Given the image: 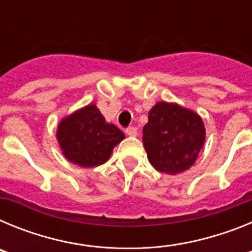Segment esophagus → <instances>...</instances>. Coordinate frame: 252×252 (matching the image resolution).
I'll list each match as a JSON object with an SVG mask.
<instances>
[{"label": "esophagus", "instance_id": "1", "mask_svg": "<svg viewBox=\"0 0 252 252\" xmlns=\"http://www.w3.org/2000/svg\"><path fill=\"white\" fill-rule=\"evenodd\" d=\"M126 133H127L128 136H137V128L136 127H128L126 128Z\"/></svg>", "mask_w": 252, "mask_h": 252}]
</instances>
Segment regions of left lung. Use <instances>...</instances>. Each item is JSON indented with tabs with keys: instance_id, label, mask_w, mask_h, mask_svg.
<instances>
[{
	"instance_id": "left-lung-1",
	"label": "left lung",
	"mask_w": 252,
	"mask_h": 252,
	"mask_svg": "<svg viewBox=\"0 0 252 252\" xmlns=\"http://www.w3.org/2000/svg\"><path fill=\"white\" fill-rule=\"evenodd\" d=\"M206 140V127L195 111L174 102H158L149 111L142 142L151 165L169 175L188 170Z\"/></svg>"
}]
</instances>
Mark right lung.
<instances>
[{"instance_id": "right-lung-1", "label": "right lung", "mask_w": 252, "mask_h": 252, "mask_svg": "<svg viewBox=\"0 0 252 252\" xmlns=\"http://www.w3.org/2000/svg\"><path fill=\"white\" fill-rule=\"evenodd\" d=\"M125 139L116 125L104 120L94 103H90L60 120L57 140L66 160L82 168L104 164L113 148Z\"/></svg>"}]
</instances>
